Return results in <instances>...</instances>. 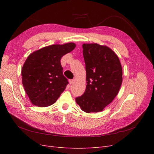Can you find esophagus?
Wrapping results in <instances>:
<instances>
[{"label":"esophagus","instance_id":"esophagus-1","mask_svg":"<svg viewBox=\"0 0 154 154\" xmlns=\"http://www.w3.org/2000/svg\"><path fill=\"white\" fill-rule=\"evenodd\" d=\"M74 82V80H73V79H72V80H69V83H70V84H72V83Z\"/></svg>","mask_w":154,"mask_h":154}]
</instances>
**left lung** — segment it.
<instances>
[{
  "label": "left lung",
  "instance_id": "1",
  "mask_svg": "<svg viewBox=\"0 0 154 154\" xmlns=\"http://www.w3.org/2000/svg\"><path fill=\"white\" fill-rule=\"evenodd\" d=\"M86 90L76 101L87 113L98 112L118 94L122 83V67L114 51L97 44H83Z\"/></svg>",
  "mask_w": 154,
  "mask_h": 154
}]
</instances>
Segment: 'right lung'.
Segmentation results:
<instances>
[{
	"mask_svg": "<svg viewBox=\"0 0 154 154\" xmlns=\"http://www.w3.org/2000/svg\"><path fill=\"white\" fill-rule=\"evenodd\" d=\"M75 44L52 45L29 55L22 67V84L31 103L40 107L54 103L69 83L60 60L72 51Z\"/></svg>",
	"mask_w": 154,
	"mask_h": 154,
	"instance_id": "right-lung-1",
	"label": "right lung"
}]
</instances>
